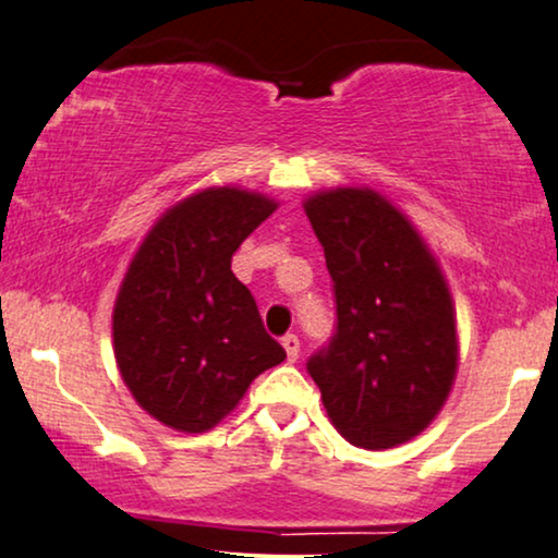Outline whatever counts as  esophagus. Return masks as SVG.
Returning <instances> with one entry per match:
<instances>
[{"mask_svg":"<svg viewBox=\"0 0 558 558\" xmlns=\"http://www.w3.org/2000/svg\"><path fill=\"white\" fill-rule=\"evenodd\" d=\"M281 345H284V351H287V359H289V361H296V359H300V338H296L294 332H287V336L281 338Z\"/></svg>","mask_w":558,"mask_h":558,"instance_id":"obj_1","label":"esophagus"}]
</instances>
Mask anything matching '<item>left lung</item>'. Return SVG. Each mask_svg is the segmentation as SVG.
Returning a JSON list of instances; mask_svg holds the SVG:
<instances>
[{"label": "left lung", "mask_w": 558, "mask_h": 558, "mask_svg": "<svg viewBox=\"0 0 558 558\" xmlns=\"http://www.w3.org/2000/svg\"><path fill=\"white\" fill-rule=\"evenodd\" d=\"M336 287L338 330L307 361L336 430L385 451L436 421L459 368L451 289L410 217L372 186L302 202Z\"/></svg>", "instance_id": "obj_1"}]
</instances>
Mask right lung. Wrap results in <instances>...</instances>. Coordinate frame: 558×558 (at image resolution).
<instances>
[{
  "label": "right lung",
  "instance_id": "add662e5",
  "mask_svg": "<svg viewBox=\"0 0 558 558\" xmlns=\"http://www.w3.org/2000/svg\"><path fill=\"white\" fill-rule=\"evenodd\" d=\"M277 207L262 192L207 186L166 209L137 245L114 300L112 349L130 395L158 423L215 428L287 359L230 269Z\"/></svg>",
  "mask_w": 558,
  "mask_h": 558
}]
</instances>
